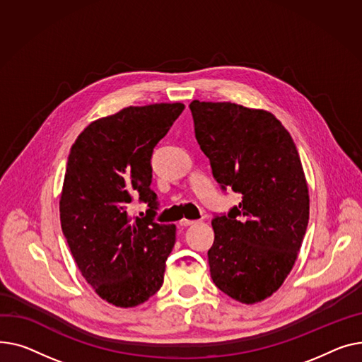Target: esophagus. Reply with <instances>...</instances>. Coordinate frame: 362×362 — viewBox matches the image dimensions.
<instances>
[{"instance_id":"esophagus-1","label":"esophagus","mask_w":362,"mask_h":362,"mask_svg":"<svg viewBox=\"0 0 362 362\" xmlns=\"http://www.w3.org/2000/svg\"><path fill=\"white\" fill-rule=\"evenodd\" d=\"M196 223V221H189V219H181L180 221V226H191V225H194Z\"/></svg>"}]
</instances>
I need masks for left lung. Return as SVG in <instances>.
<instances>
[{
  "mask_svg": "<svg viewBox=\"0 0 362 362\" xmlns=\"http://www.w3.org/2000/svg\"><path fill=\"white\" fill-rule=\"evenodd\" d=\"M197 143L221 188L243 196L211 219L214 284L243 304L278 291L298 257L310 215L296 146L273 114L230 102L189 103Z\"/></svg>",
  "mask_w": 362,
  "mask_h": 362,
  "instance_id": "obj_1",
  "label": "left lung"
}]
</instances>
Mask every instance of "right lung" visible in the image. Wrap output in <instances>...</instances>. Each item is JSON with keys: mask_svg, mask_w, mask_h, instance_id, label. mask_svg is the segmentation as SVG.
Segmentation results:
<instances>
[{"mask_svg": "<svg viewBox=\"0 0 362 362\" xmlns=\"http://www.w3.org/2000/svg\"><path fill=\"white\" fill-rule=\"evenodd\" d=\"M184 108L129 106L89 124L71 146L59 199L62 233L83 278L115 307L143 304L163 284L177 228L153 219L151 159ZM133 194L149 206L144 218L126 211Z\"/></svg>", "mask_w": 362, "mask_h": 362, "instance_id": "obj_1", "label": "right lung"}]
</instances>
